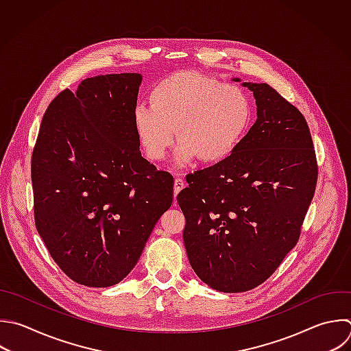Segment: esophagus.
I'll use <instances>...</instances> for the list:
<instances>
[{
  "label": "esophagus",
  "mask_w": 351,
  "mask_h": 351,
  "mask_svg": "<svg viewBox=\"0 0 351 351\" xmlns=\"http://www.w3.org/2000/svg\"><path fill=\"white\" fill-rule=\"evenodd\" d=\"M184 186H185V182L181 178H176V181H174V196H177L181 192V189H184Z\"/></svg>",
  "instance_id": "34e87169"
}]
</instances>
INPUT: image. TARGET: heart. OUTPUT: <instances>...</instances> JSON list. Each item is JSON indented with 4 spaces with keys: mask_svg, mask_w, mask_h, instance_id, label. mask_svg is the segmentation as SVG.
I'll return each mask as SVG.
<instances>
[{
    "mask_svg": "<svg viewBox=\"0 0 351 351\" xmlns=\"http://www.w3.org/2000/svg\"><path fill=\"white\" fill-rule=\"evenodd\" d=\"M149 100L151 107L134 108L133 125L151 162L166 158L177 132L178 167L197 158L206 165L222 163L237 151L252 121V103L243 88L192 71L159 81Z\"/></svg>",
    "mask_w": 351,
    "mask_h": 351,
    "instance_id": "heart-1",
    "label": "heart"
}]
</instances>
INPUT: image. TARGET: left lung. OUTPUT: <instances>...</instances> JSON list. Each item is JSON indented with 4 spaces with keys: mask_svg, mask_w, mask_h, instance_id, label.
I'll return each mask as SVG.
<instances>
[{
    "mask_svg": "<svg viewBox=\"0 0 351 351\" xmlns=\"http://www.w3.org/2000/svg\"><path fill=\"white\" fill-rule=\"evenodd\" d=\"M232 81L252 92L256 121L229 159L189 174L177 196L192 269L229 293L262 284L296 245L317 184L299 110L267 84Z\"/></svg>",
    "mask_w": 351,
    "mask_h": 351,
    "instance_id": "1",
    "label": "left lung"
}]
</instances>
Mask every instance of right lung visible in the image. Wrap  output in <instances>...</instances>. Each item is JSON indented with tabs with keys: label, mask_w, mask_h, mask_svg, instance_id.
<instances>
[{
	"label": "right lung",
	"mask_w": 351,
	"mask_h": 351,
	"mask_svg": "<svg viewBox=\"0 0 351 351\" xmlns=\"http://www.w3.org/2000/svg\"><path fill=\"white\" fill-rule=\"evenodd\" d=\"M141 82V74H108L62 92L33 152L37 230L59 267L86 287L122 281L173 203V177L141 156L134 132Z\"/></svg>",
	"instance_id": "add662e5"
}]
</instances>
